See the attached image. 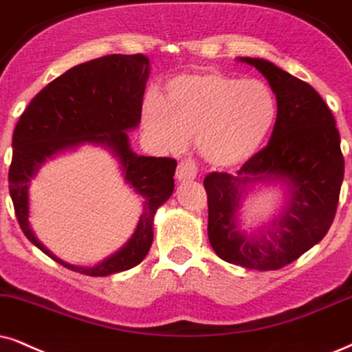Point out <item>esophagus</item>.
Here are the masks:
<instances>
[{"instance_id":"esophagus-1","label":"esophagus","mask_w":352,"mask_h":352,"mask_svg":"<svg viewBox=\"0 0 352 352\" xmlns=\"http://www.w3.org/2000/svg\"><path fill=\"white\" fill-rule=\"evenodd\" d=\"M197 172L198 168L195 166V162L190 161V159H185V161H182L179 164V167H177V180L188 182L197 179Z\"/></svg>"}]
</instances>
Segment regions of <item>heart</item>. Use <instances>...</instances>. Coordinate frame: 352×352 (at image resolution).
Returning <instances> with one entry per match:
<instances>
[{"mask_svg":"<svg viewBox=\"0 0 352 352\" xmlns=\"http://www.w3.org/2000/svg\"><path fill=\"white\" fill-rule=\"evenodd\" d=\"M276 120L273 92L260 81H243L216 69L185 73L167 82L166 94H148L141 122L155 144L180 151L188 136L201 157L217 168L252 159Z\"/></svg>","mask_w":352,"mask_h":352,"instance_id":"b5f03b06","label":"heart"}]
</instances>
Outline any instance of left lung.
Here are the masks:
<instances>
[{
    "instance_id": "left-lung-1",
    "label": "left lung",
    "mask_w": 352,
    "mask_h": 352,
    "mask_svg": "<svg viewBox=\"0 0 352 352\" xmlns=\"http://www.w3.org/2000/svg\"><path fill=\"white\" fill-rule=\"evenodd\" d=\"M260 71L276 96L278 113L270 143L242 168L211 173L208 237L216 255L247 270H279L327 235L340 199L344 159L333 113L315 89L263 58L240 56ZM276 186L285 193L278 214L255 228H243L246 195Z\"/></svg>"
}]
</instances>
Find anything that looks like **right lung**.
Masks as SVG:
<instances>
[{
  "label": "right lung",
  "instance_id": "right-lung-1",
  "mask_svg": "<svg viewBox=\"0 0 352 352\" xmlns=\"http://www.w3.org/2000/svg\"><path fill=\"white\" fill-rule=\"evenodd\" d=\"M151 73L144 55H109L66 71L30 100L12 135L10 195L22 232L56 263L86 276H110L140 265L154 239L155 211L173 193L177 162L138 155L128 131L141 122ZM89 144L105 148L119 162L124 179L144 198L135 232L123 248L96 265H73L36 239L28 217V186L38 168L58 155Z\"/></svg>",
  "mask_w": 352,
  "mask_h": 352
}]
</instances>
